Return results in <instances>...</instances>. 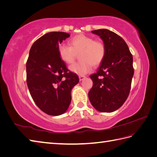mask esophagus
<instances>
[{"label":"esophagus","mask_w":157,"mask_h":157,"mask_svg":"<svg viewBox=\"0 0 157 157\" xmlns=\"http://www.w3.org/2000/svg\"><path fill=\"white\" fill-rule=\"evenodd\" d=\"M78 77H79V80H80V81H82V80L86 77V76H83V75H80V76H78Z\"/></svg>","instance_id":"esophagus-1"}]
</instances>
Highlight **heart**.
Instances as JSON below:
<instances>
[{"instance_id":"1","label":"heart","mask_w":157,"mask_h":157,"mask_svg":"<svg viewBox=\"0 0 157 157\" xmlns=\"http://www.w3.org/2000/svg\"><path fill=\"white\" fill-rule=\"evenodd\" d=\"M61 59L68 64H71L79 54V62L70 67V70L77 75H84L89 72L94 67L99 66L105 56L106 48L101 41L79 34L68 41V45L61 44L58 46Z\"/></svg>"}]
</instances>
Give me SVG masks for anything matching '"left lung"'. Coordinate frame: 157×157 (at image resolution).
I'll list each match as a JSON object with an SVG mask.
<instances>
[{
  "label": "left lung",
  "instance_id": "1",
  "mask_svg": "<svg viewBox=\"0 0 157 157\" xmlns=\"http://www.w3.org/2000/svg\"><path fill=\"white\" fill-rule=\"evenodd\" d=\"M103 40L106 48L98 71L90 76L93 85L89 92L92 105L101 112H113L130 94L134 75L133 57L126 41L106 29L92 31Z\"/></svg>",
  "mask_w": 157,
  "mask_h": 157
}]
</instances>
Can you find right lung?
<instances>
[{
  "mask_svg": "<svg viewBox=\"0 0 157 157\" xmlns=\"http://www.w3.org/2000/svg\"><path fill=\"white\" fill-rule=\"evenodd\" d=\"M70 37L53 31L44 35L31 46L26 63L27 84L40 109L50 116L64 113L71 102V90L79 82L58 52V44Z\"/></svg>",
  "mask_w": 157,
  "mask_h": 157,
  "instance_id": "right-lung-1",
  "label": "right lung"
}]
</instances>
